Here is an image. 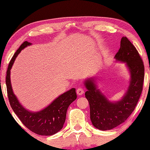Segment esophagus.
Returning <instances> with one entry per match:
<instances>
[{
	"label": "esophagus",
	"instance_id": "esophagus-1",
	"mask_svg": "<svg viewBox=\"0 0 150 150\" xmlns=\"http://www.w3.org/2000/svg\"><path fill=\"white\" fill-rule=\"evenodd\" d=\"M84 93V90L82 88H78L77 89V94L78 95H82Z\"/></svg>",
	"mask_w": 150,
	"mask_h": 150
}]
</instances>
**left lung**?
<instances>
[{"mask_svg": "<svg viewBox=\"0 0 150 150\" xmlns=\"http://www.w3.org/2000/svg\"><path fill=\"white\" fill-rule=\"evenodd\" d=\"M117 61L126 64L130 80L129 88L122 98L111 102L97 89L95 80L84 81L87 89L85 97L90 105L92 125L101 130H111L127 120L134 111L142 94L144 79V66L137 48L126 37H122L120 48L115 56Z\"/></svg>", "mask_w": 150, "mask_h": 150, "instance_id": "1", "label": "left lung"}]
</instances>
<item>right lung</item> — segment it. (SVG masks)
Returning a JSON list of instances; mask_svg holds the SVG:
<instances>
[{"label":"right lung","instance_id":"right-lung-1","mask_svg":"<svg viewBox=\"0 0 150 150\" xmlns=\"http://www.w3.org/2000/svg\"><path fill=\"white\" fill-rule=\"evenodd\" d=\"M31 45V43L28 41L23 42L10 62L6 77L8 97L11 108L28 129L39 135L51 136L63 128L67 108L77 98V94L75 88L70 89L59 96L47 108L37 112H31L23 107L12 91L10 82V69L21 50Z\"/></svg>","mask_w":150,"mask_h":150}]
</instances>
